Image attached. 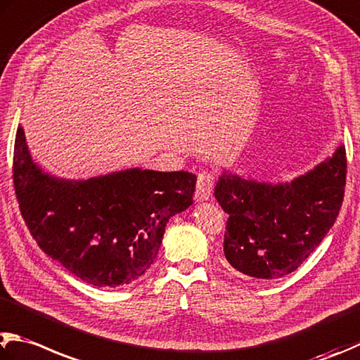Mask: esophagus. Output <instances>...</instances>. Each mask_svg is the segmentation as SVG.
Listing matches in <instances>:
<instances>
[{
	"label": "esophagus",
	"mask_w": 360,
	"mask_h": 360,
	"mask_svg": "<svg viewBox=\"0 0 360 360\" xmlns=\"http://www.w3.org/2000/svg\"><path fill=\"white\" fill-rule=\"evenodd\" d=\"M214 188V174L211 172H202L198 174L197 192H195V200L197 201H207L212 197Z\"/></svg>",
	"instance_id": "1"
}]
</instances>
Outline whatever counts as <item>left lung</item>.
Segmentation results:
<instances>
[{"label": "left lung", "mask_w": 360, "mask_h": 360, "mask_svg": "<svg viewBox=\"0 0 360 360\" xmlns=\"http://www.w3.org/2000/svg\"><path fill=\"white\" fill-rule=\"evenodd\" d=\"M345 184V146L291 182L271 184L224 173L214 195L230 215L226 261L243 277L257 280L296 271L335 224Z\"/></svg>", "instance_id": "1"}]
</instances>
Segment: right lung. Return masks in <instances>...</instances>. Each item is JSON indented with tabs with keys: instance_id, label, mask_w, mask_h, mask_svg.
Instances as JSON below:
<instances>
[{
	"instance_id": "add662e5",
	"label": "right lung",
	"mask_w": 360,
	"mask_h": 360,
	"mask_svg": "<svg viewBox=\"0 0 360 360\" xmlns=\"http://www.w3.org/2000/svg\"><path fill=\"white\" fill-rule=\"evenodd\" d=\"M197 176L129 168L84 181L55 178L31 159L17 129L14 187L37 245L83 282L116 288L158 258L168 220L193 202Z\"/></svg>"
}]
</instances>
